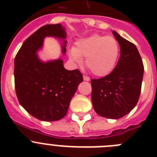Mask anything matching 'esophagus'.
Instances as JSON below:
<instances>
[{
	"instance_id": "esophagus-1",
	"label": "esophagus",
	"mask_w": 157,
	"mask_h": 157,
	"mask_svg": "<svg viewBox=\"0 0 157 157\" xmlns=\"http://www.w3.org/2000/svg\"><path fill=\"white\" fill-rule=\"evenodd\" d=\"M84 80H85V81H89V80H90V78H89L87 76L84 75Z\"/></svg>"
}]
</instances>
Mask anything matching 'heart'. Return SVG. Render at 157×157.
I'll return each instance as SVG.
<instances>
[{"label": "heart", "instance_id": "b5f03b06", "mask_svg": "<svg viewBox=\"0 0 157 157\" xmlns=\"http://www.w3.org/2000/svg\"><path fill=\"white\" fill-rule=\"evenodd\" d=\"M120 56V45L110 36L94 34L82 39L70 50V56L77 63L85 58V66L95 76L109 74L115 67Z\"/></svg>", "mask_w": 157, "mask_h": 157}]
</instances>
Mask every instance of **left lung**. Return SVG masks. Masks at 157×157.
Listing matches in <instances>:
<instances>
[{
    "instance_id": "1",
    "label": "left lung",
    "mask_w": 157,
    "mask_h": 157,
    "mask_svg": "<svg viewBox=\"0 0 157 157\" xmlns=\"http://www.w3.org/2000/svg\"><path fill=\"white\" fill-rule=\"evenodd\" d=\"M121 48L117 66L109 74L91 79V101L99 116L119 119L135 108L139 98L144 66L136 46L113 31Z\"/></svg>"
}]
</instances>
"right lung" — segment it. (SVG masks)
Instances as JSON below:
<instances>
[{
    "label": "right lung",
    "mask_w": 157,
    "mask_h": 157,
    "mask_svg": "<svg viewBox=\"0 0 157 157\" xmlns=\"http://www.w3.org/2000/svg\"><path fill=\"white\" fill-rule=\"evenodd\" d=\"M65 27L61 24L45 25L29 36L15 58V87L20 105L36 119L56 121L67 113L69 105L83 75L79 70H67L62 59L43 63L36 52L45 36L63 39L66 52Z\"/></svg>",
    "instance_id": "right-lung-1"
}]
</instances>
